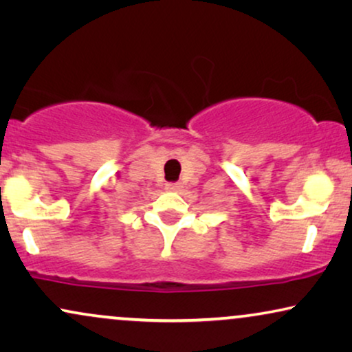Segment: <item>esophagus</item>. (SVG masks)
I'll return each instance as SVG.
<instances>
[{"label":"esophagus","instance_id":"obj_1","mask_svg":"<svg viewBox=\"0 0 352 352\" xmlns=\"http://www.w3.org/2000/svg\"><path fill=\"white\" fill-rule=\"evenodd\" d=\"M180 188H182V184H179V182H175V184H167L166 185L167 191H179Z\"/></svg>","mask_w":352,"mask_h":352}]
</instances>
